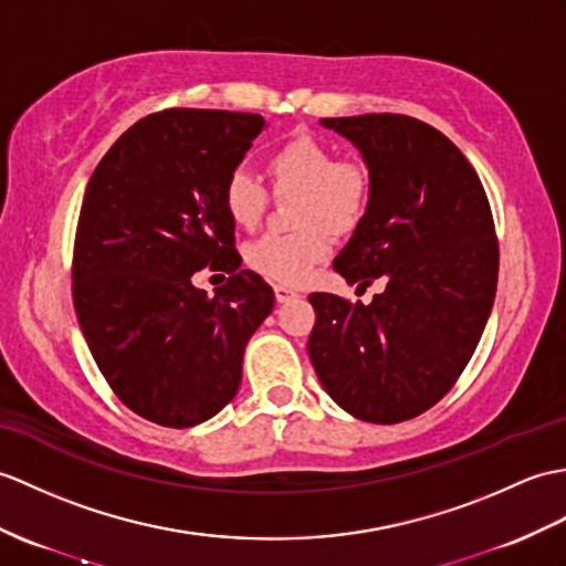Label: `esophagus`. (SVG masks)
<instances>
[{
    "instance_id": "obj_1",
    "label": "esophagus",
    "mask_w": 566,
    "mask_h": 566,
    "mask_svg": "<svg viewBox=\"0 0 566 566\" xmlns=\"http://www.w3.org/2000/svg\"><path fill=\"white\" fill-rule=\"evenodd\" d=\"M274 298H277V304H289V301L298 298V294L294 292V289H289V286L277 284V286H274Z\"/></svg>"
}]
</instances>
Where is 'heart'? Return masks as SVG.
<instances>
[{
    "instance_id": "1",
    "label": "heart",
    "mask_w": 566,
    "mask_h": 566,
    "mask_svg": "<svg viewBox=\"0 0 566 566\" xmlns=\"http://www.w3.org/2000/svg\"><path fill=\"white\" fill-rule=\"evenodd\" d=\"M272 190L296 202V233H268L248 243V268L262 277L298 284L331 255V239L359 227L371 202V174L361 161L337 159V151L308 135H301L274 149L268 159ZM223 209L233 227L255 229L268 207V190L245 174L233 170L223 186Z\"/></svg>"
}]
</instances>
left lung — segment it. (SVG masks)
I'll return each instance as SVG.
<instances>
[{
	"instance_id": "1",
	"label": "left lung",
	"mask_w": 566,
	"mask_h": 566,
	"mask_svg": "<svg viewBox=\"0 0 566 566\" xmlns=\"http://www.w3.org/2000/svg\"><path fill=\"white\" fill-rule=\"evenodd\" d=\"M359 149L371 202L333 268L386 289L371 304L311 294L308 357L352 417L396 424L437 405L463 374L494 306L499 245L475 168L410 115L323 117Z\"/></svg>"
}]
</instances>
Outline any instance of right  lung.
Wrapping results in <instances>:
<instances>
[{"label":"right lung","mask_w":566,"mask_h":566,"mask_svg":"<svg viewBox=\"0 0 566 566\" xmlns=\"http://www.w3.org/2000/svg\"><path fill=\"white\" fill-rule=\"evenodd\" d=\"M265 129L255 113L170 108L142 117L91 176L72 296L101 374L129 410L186 429L227 407L274 292L241 268L223 186ZM232 274L207 297L191 274Z\"/></svg>","instance_id":"add662e5"}]
</instances>
